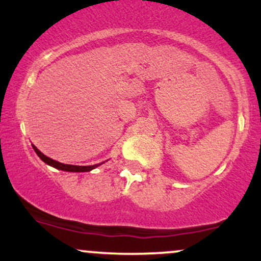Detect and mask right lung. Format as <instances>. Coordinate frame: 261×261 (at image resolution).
I'll use <instances>...</instances> for the list:
<instances>
[{
	"label": "right lung",
	"instance_id": "1",
	"mask_svg": "<svg viewBox=\"0 0 261 261\" xmlns=\"http://www.w3.org/2000/svg\"><path fill=\"white\" fill-rule=\"evenodd\" d=\"M33 148H34L35 153H37L39 157H40V160L45 162L46 164H49V166L54 167V168L56 169H60V170H65V172H77V173H81V172H89V170L94 169L95 167H98L99 164H95V166H71V164H64V163H60L58 161H54L51 158L46 157V155L41 153L39 149L35 147L34 145H33Z\"/></svg>",
	"mask_w": 261,
	"mask_h": 261
}]
</instances>
